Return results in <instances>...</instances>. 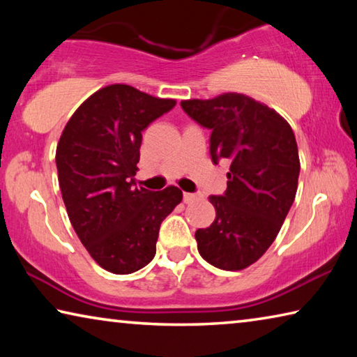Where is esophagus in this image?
I'll use <instances>...</instances> for the list:
<instances>
[{"label":"esophagus","instance_id":"esophagus-1","mask_svg":"<svg viewBox=\"0 0 357 357\" xmlns=\"http://www.w3.org/2000/svg\"><path fill=\"white\" fill-rule=\"evenodd\" d=\"M184 203H192V202H195L198 197L200 195H197V193H189V192H184Z\"/></svg>","mask_w":357,"mask_h":357}]
</instances>
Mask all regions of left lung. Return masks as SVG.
Masks as SVG:
<instances>
[{
	"instance_id": "8db88e82",
	"label": "left lung",
	"mask_w": 357,
	"mask_h": 357,
	"mask_svg": "<svg viewBox=\"0 0 357 357\" xmlns=\"http://www.w3.org/2000/svg\"><path fill=\"white\" fill-rule=\"evenodd\" d=\"M181 107L211 130L214 164L229 162L225 193L209 197L215 219L195 233L198 252L219 269H244L274 243L294 202L301 164L293 129L273 108L238 93Z\"/></svg>"
}]
</instances>
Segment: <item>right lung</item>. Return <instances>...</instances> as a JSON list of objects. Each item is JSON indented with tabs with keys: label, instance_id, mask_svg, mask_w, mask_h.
<instances>
[{
	"label": "right lung",
	"instance_id": "right-lung-1",
	"mask_svg": "<svg viewBox=\"0 0 357 357\" xmlns=\"http://www.w3.org/2000/svg\"><path fill=\"white\" fill-rule=\"evenodd\" d=\"M176 105L129 84L88 98L66 124L56 148L59 189L77 236L100 268L132 274L155 255L160 223L183 200L170 185L135 187L142 132Z\"/></svg>",
	"mask_w": 357,
	"mask_h": 357
}]
</instances>
